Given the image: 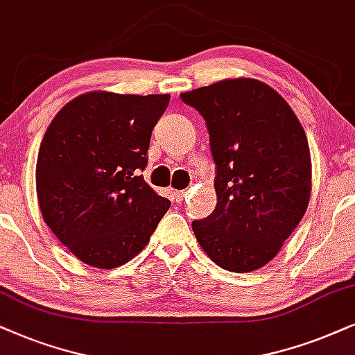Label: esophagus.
Wrapping results in <instances>:
<instances>
[{
  "instance_id": "1",
  "label": "esophagus",
  "mask_w": 355,
  "mask_h": 355,
  "mask_svg": "<svg viewBox=\"0 0 355 355\" xmlns=\"http://www.w3.org/2000/svg\"><path fill=\"white\" fill-rule=\"evenodd\" d=\"M172 195H173V200H175V201L182 202V201H183V198L187 196V191H173Z\"/></svg>"
}]
</instances>
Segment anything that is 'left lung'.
<instances>
[{"instance_id": "left-lung-1", "label": "left lung", "mask_w": 355, "mask_h": 355, "mask_svg": "<svg viewBox=\"0 0 355 355\" xmlns=\"http://www.w3.org/2000/svg\"><path fill=\"white\" fill-rule=\"evenodd\" d=\"M209 130L216 209L193 220L198 243L232 272L263 268L304 217L311 193L309 141L289 103L258 79L183 92Z\"/></svg>"}]
</instances>
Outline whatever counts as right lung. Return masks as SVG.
I'll return each mask as SVG.
<instances>
[{
    "instance_id": "right-lung-1",
    "label": "right lung",
    "mask_w": 355,
    "mask_h": 355,
    "mask_svg": "<svg viewBox=\"0 0 355 355\" xmlns=\"http://www.w3.org/2000/svg\"><path fill=\"white\" fill-rule=\"evenodd\" d=\"M168 94H81L51 120L35 167L37 200L61 243L94 268L133 259L170 201L144 182L148 149Z\"/></svg>"
}]
</instances>
